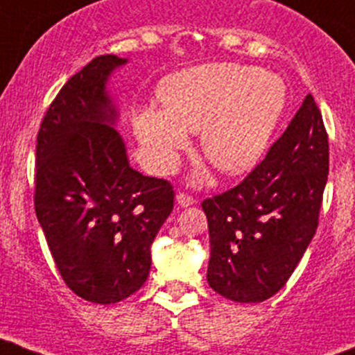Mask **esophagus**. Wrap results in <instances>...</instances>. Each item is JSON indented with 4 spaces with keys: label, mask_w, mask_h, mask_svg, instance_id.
<instances>
[{
    "label": "esophagus",
    "mask_w": 355,
    "mask_h": 355,
    "mask_svg": "<svg viewBox=\"0 0 355 355\" xmlns=\"http://www.w3.org/2000/svg\"><path fill=\"white\" fill-rule=\"evenodd\" d=\"M177 203L180 207H189L194 203V198L187 193H178L177 194Z\"/></svg>",
    "instance_id": "1"
}]
</instances>
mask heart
I'll return each mask as SVG.
<instances>
[{
  "label": "heart",
  "instance_id": "obj_1",
  "mask_svg": "<svg viewBox=\"0 0 355 355\" xmlns=\"http://www.w3.org/2000/svg\"><path fill=\"white\" fill-rule=\"evenodd\" d=\"M286 85L276 74L239 63L184 70L161 86L164 111L145 110L134 127L157 170L170 171L187 134L201 130V152L225 175L249 171L263 157L286 107Z\"/></svg>",
  "mask_w": 355,
  "mask_h": 355
}]
</instances>
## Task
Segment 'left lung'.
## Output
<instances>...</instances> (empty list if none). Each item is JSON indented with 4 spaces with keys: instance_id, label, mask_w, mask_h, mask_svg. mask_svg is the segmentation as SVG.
<instances>
[{
    "instance_id": "left-lung-1",
    "label": "left lung",
    "mask_w": 355,
    "mask_h": 355,
    "mask_svg": "<svg viewBox=\"0 0 355 355\" xmlns=\"http://www.w3.org/2000/svg\"><path fill=\"white\" fill-rule=\"evenodd\" d=\"M327 175V130L308 94L263 161L241 184L201 203L209 285L235 302L279 292L317 232Z\"/></svg>"
}]
</instances>
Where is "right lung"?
I'll return each instance as SVG.
<instances>
[{"label": "right lung", "instance_id": "add662e5", "mask_svg": "<svg viewBox=\"0 0 355 355\" xmlns=\"http://www.w3.org/2000/svg\"><path fill=\"white\" fill-rule=\"evenodd\" d=\"M127 60L102 54L63 85L37 136L35 212L63 281L113 304L138 292L150 245L173 210V185L129 166L107 78Z\"/></svg>", "mask_w": 355, "mask_h": 355}]
</instances>
